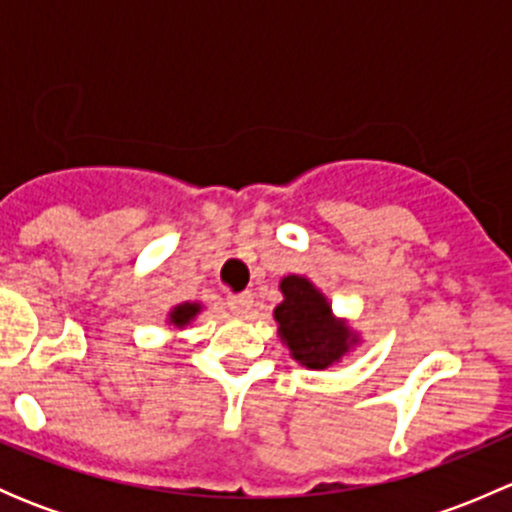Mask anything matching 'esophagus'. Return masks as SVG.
Returning a JSON list of instances; mask_svg holds the SVG:
<instances>
[{
    "instance_id": "obj_1",
    "label": "esophagus",
    "mask_w": 512,
    "mask_h": 512,
    "mask_svg": "<svg viewBox=\"0 0 512 512\" xmlns=\"http://www.w3.org/2000/svg\"><path fill=\"white\" fill-rule=\"evenodd\" d=\"M227 309L237 317H245L247 312L252 309V294L250 292H242V294H230L227 297Z\"/></svg>"
}]
</instances>
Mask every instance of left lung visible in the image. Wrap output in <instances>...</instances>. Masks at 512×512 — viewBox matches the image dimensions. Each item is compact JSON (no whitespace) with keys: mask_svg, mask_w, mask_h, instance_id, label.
<instances>
[{"mask_svg":"<svg viewBox=\"0 0 512 512\" xmlns=\"http://www.w3.org/2000/svg\"><path fill=\"white\" fill-rule=\"evenodd\" d=\"M285 302L275 307L280 337L289 354L309 369H327L354 347L356 337L349 327L334 319L324 294L304 277L289 275L282 280Z\"/></svg>","mask_w":512,"mask_h":512,"instance_id":"obj_1","label":"left lung"}]
</instances>
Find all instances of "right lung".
Wrapping results in <instances>:
<instances>
[{"instance_id": "right-lung-1", "label": "right lung", "mask_w": 512, "mask_h": 512, "mask_svg": "<svg viewBox=\"0 0 512 512\" xmlns=\"http://www.w3.org/2000/svg\"><path fill=\"white\" fill-rule=\"evenodd\" d=\"M198 312H200V304H190V302L178 304V307L170 312V322H173L175 327H185V324H188Z\"/></svg>"}]
</instances>
